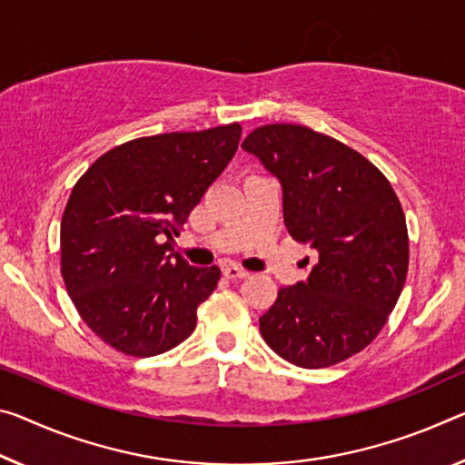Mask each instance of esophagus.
Listing matches in <instances>:
<instances>
[{
  "label": "esophagus",
  "instance_id": "1",
  "mask_svg": "<svg viewBox=\"0 0 465 465\" xmlns=\"http://www.w3.org/2000/svg\"><path fill=\"white\" fill-rule=\"evenodd\" d=\"M223 275L227 279H246V277H250V272L240 269V267H235V264H227V267H223Z\"/></svg>",
  "mask_w": 465,
  "mask_h": 465
}]
</instances>
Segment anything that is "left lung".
Instances as JSON below:
<instances>
[{
	"instance_id": "obj_1",
	"label": "left lung",
	"mask_w": 465,
	"mask_h": 465,
	"mask_svg": "<svg viewBox=\"0 0 465 465\" xmlns=\"http://www.w3.org/2000/svg\"><path fill=\"white\" fill-rule=\"evenodd\" d=\"M242 149L282 183L287 232L314 250L304 282L282 287L259 319L261 335L290 364L343 362L379 335L403 290L400 198L362 154L298 124L256 128Z\"/></svg>"
}]
</instances>
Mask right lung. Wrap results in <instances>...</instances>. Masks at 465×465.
Segmentation results:
<instances>
[{
	"instance_id": "1",
	"label": "right lung",
	"mask_w": 465,
	"mask_h": 465,
	"mask_svg": "<svg viewBox=\"0 0 465 465\" xmlns=\"http://www.w3.org/2000/svg\"><path fill=\"white\" fill-rule=\"evenodd\" d=\"M240 134L230 124L130 140L74 186L62 217V277L83 321L117 351L157 356L194 331L221 271L193 267L172 242Z\"/></svg>"
}]
</instances>
